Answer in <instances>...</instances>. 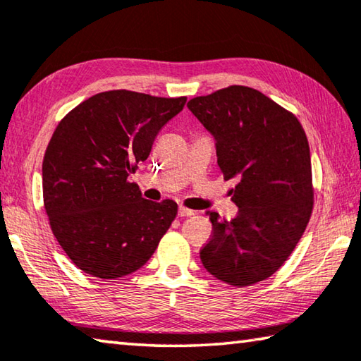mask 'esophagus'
<instances>
[{
	"label": "esophagus",
	"mask_w": 361,
	"mask_h": 361,
	"mask_svg": "<svg viewBox=\"0 0 361 361\" xmlns=\"http://www.w3.org/2000/svg\"><path fill=\"white\" fill-rule=\"evenodd\" d=\"M191 215H194V210L186 209V207L183 205L178 207V216H191Z\"/></svg>",
	"instance_id": "1"
}]
</instances>
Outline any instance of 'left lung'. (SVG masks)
Instances as JSON below:
<instances>
[{
  "mask_svg": "<svg viewBox=\"0 0 361 361\" xmlns=\"http://www.w3.org/2000/svg\"><path fill=\"white\" fill-rule=\"evenodd\" d=\"M188 108L215 137L224 180L237 178L239 213L226 221L207 212L213 234L200 259L224 283H258L283 266L312 215L307 137L295 114L245 85L195 97Z\"/></svg>",
  "mask_w": 361,
  "mask_h": 361,
  "instance_id": "obj_1",
  "label": "left lung"
}]
</instances>
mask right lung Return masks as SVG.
Returning a JSON list of instances; mask_svg holds the SVG:
<instances>
[{"label":"right lung","instance_id":"1","mask_svg":"<svg viewBox=\"0 0 361 361\" xmlns=\"http://www.w3.org/2000/svg\"><path fill=\"white\" fill-rule=\"evenodd\" d=\"M186 97L92 95L59 122L42 161V199L60 247L89 276L114 280L148 261L178 205L143 199L129 176Z\"/></svg>","mask_w":361,"mask_h":361}]
</instances>
